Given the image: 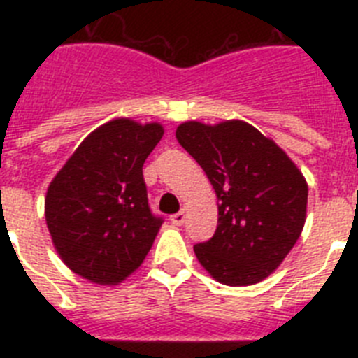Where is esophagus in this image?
<instances>
[{"label": "esophagus", "instance_id": "34e87169", "mask_svg": "<svg viewBox=\"0 0 358 358\" xmlns=\"http://www.w3.org/2000/svg\"><path fill=\"white\" fill-rule=\"evenodd\" d=\"M185 220H186V211L185 210H181L179 213L170 215V222H172L173 226H182V224H185Z\"/></svg>", "mask_w": 358, "mask_h": 358}]
</instances>
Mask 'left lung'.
I'll use <instances>...</instances> for the list:
<instances>
[{
	"instance_id": "obj_1",
	"label": "left lung",
	"mask_w": 358,
	"mask_h": 358,
	"mask_svg": "<svg viewBox=\"0 0 358 358\" xmlns=\"http://www.w3.org/2000/svg\"><path fill=\"white\" fill-rule=\"evenodd\" d=\"M176 138L218 199L213 238L194 248L199 264L224 285L260 283L285 260L305 226L308 185L301 170L242 120L185 122Z\"/></svg>"
}]
</instances>
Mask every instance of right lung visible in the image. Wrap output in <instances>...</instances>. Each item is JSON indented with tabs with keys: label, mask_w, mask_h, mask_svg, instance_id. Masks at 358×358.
I'll return each instance as SVG.
<instances>
[{
	"label": "right lung",
	"mask_w": 358,
	"mask_h": 358,
	"mask_svg": "<svg viewBox=\"0 0 358 358\" xmlns=\"http://www.w3.org/2000/svg\"><path fill=\"white\" fill-rule=\"evenodd\" d=\"M163 134L161 123L110 120L50 182L44 215L53 248L84 280L118 285L150 251L163 218L148 208L143 163Z\"/></svg>",
	"instance_id": "obj_1"
}]
</instances>
